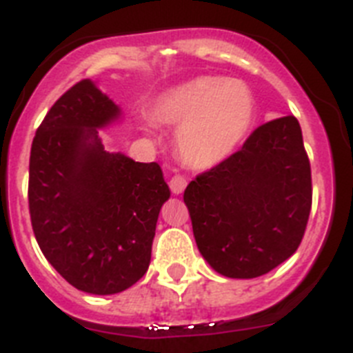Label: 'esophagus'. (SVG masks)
<instances>
[{"label": "esophagus", "instance_id": "34e87169", "mask_svg": "<svg viewBox=\"0 0 353 353\" xmlns=\"http://www.w3.org/2000/svg\"><path fill=\"white\" fill-rule=\"evenodd\" d=\"M185 187H187V180L183 179V176H180V174H174L173 179L170 180V189L173 194H182Z\"/></svg>", "mask_w": 353, "mask_h": 353}]
</instances>
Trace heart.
<instances>
[{"label": "heart", "instance_id": "obj_1", "mask_svg": "<svg viewBox=\"0 0 353 353\" xmlns=\"http://www.w3.org/2000/svg\"><path fill=\"white\" fill-rule=\"evenodd\" d=\"M154 113L161 123L179 127L176 146L183 162L208 170L245 138L254 120V97L242 81L201 76L159 97Z\"/></svg>", "mask_w": 353, "mask_h": 353}]
</instances>
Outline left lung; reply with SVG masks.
Instances as JSON below:
<instances>
[{"mask_svg":"<svg viewBox=\"0 0 353 353\" xmlns=\"http://www.w3.org/2000/svg\"><path fill=\"white\" fill-rule=\"evenodd\" d=\"M311 198L310 159L292 114L258 127L183 192L201 256L233 279L263 276L297 251Z\"/></svg>","mask_w":353,"mask_h":353,"instance_id":"obj_1","label":"left lung"}]
</instances>
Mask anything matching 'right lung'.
Wrapping results in <instances>:
<instances>
[{
  "instance_id": "right-lung-1",
  "label": "right lung",
  "mask_w": 353,
  "mask_h": 353,
  "mask_svg": "<svg viewBox=\"0 0 353 353\" xmlns=\"http://www.w3.org/2000/svg\"><path fill=\"white\" fill-rule=\"evenodd\" d=\"M120 117L83 79L49 109L31 145L28 201L37 242L65 281L93 295L120 293L145 276L170 198L157 162L104 150L99 129Z\"/></svg>"
}]
</instances>
